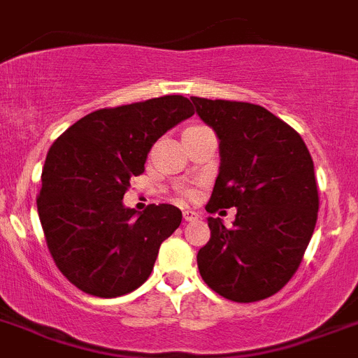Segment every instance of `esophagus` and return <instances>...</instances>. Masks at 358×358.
I'll return each mask as SVG.
<instances>
[{
  "mask_svg": "<svg viewBox=\"0 0 358 358\" xmlns=\"http://www.w3.org/2000/svg\"><path fill=\"white\" fill-rule=\"evenodd\" d=\"M182 217H185V221H195V219H199V213L194 212V210H185Z\"/></svg>",
  "mask_w": 358,
  "mask_h": 358,
  "instance_id": "1",
  "label": "esophagus"
}]
</instances>
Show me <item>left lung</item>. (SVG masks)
<instances>
[{
    "label": "left lung",
    "instance_id": "8db88e82",
    "mask_svg": "<svg viewBox=\"0 0 358 358\" xmlns=\"http://www.w3.org/2000/svg\"><path fill=\"white\" fill-rule=\"evenodd\" d=\"M190 99L221 139V168L206 212L237 208L230 228L208 217L210 241L197 253L201 277L228 301H262L288 284L315 230L313 161L297 130L266 108Z\"/></svg>",
    "mask_w": 358,
    "mask_h": 358
}]
</instances>
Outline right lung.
<instances>
[{
	"label": "right lung",
	"mask_w": 358,
	"mask_h": 358,
	"mask_svg": "<svg viewBox=\"0 0 358 358\" xmlns=\"http://www.w3.org/2000/svg\"><path fill=\"white\" fill-rule=\"evenodd\" d=\"M192 115L182 96L101 108L50 146L36 203L48 252L76 288L112 299L148 279L182 213L173 204H150L137 215L123 197L130 179L145 172L152 145Z\"/></svg>",
	"instance_id": "add662e5"
}]
</instances>
